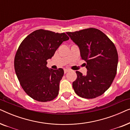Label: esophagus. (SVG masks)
Here are the masks:
<instances>
[{
  "label": "esophagus",
  "mask_w": 130,
  "mask_h": 130,
  "mask_svg": "<svg viewBox=\"0 0 130 130\" xmlns=\"http://www.w3.org/2000/svg\"><path fill=\"white\" fill-rule=\"evenodd\" d=\"M69 72V70H67V69H64V73H66Z\"/></svg>",
  "instance_id": "esophagus-1"
}]
</instances>
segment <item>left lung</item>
Listing matches in <instances>:
<instances>
[{
	"mask_svg": "<svg viewBox=\"0 0 130 130\" xmlns=\"http://www.w3.org/2000/svg\"><path fill=\"white\" fill-rule=\"evenodd\" d=\"M66 34L79 47L88 70L86 75L76 72L77 79L73 82L74 92L86 99L101 96L108 89L117 73L118 56L114 44L96 28Z\"/></svg>",
	"mask_w": 130,
	"mask_h": 130,
	"instance_id": "1",
	"label": "left lung"
}]
</instances>
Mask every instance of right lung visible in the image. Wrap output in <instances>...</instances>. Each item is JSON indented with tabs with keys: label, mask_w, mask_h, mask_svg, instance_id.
<instances>
[{
	"label": "right lung",
	"mask_w": 130,
	"mask_h": 130,
	"mask_svg": "<svg viewBox=\"0 0 130 130\" xmlns=\"http://www.w3.org/2000/svg\"><path fill=\"white\" fill-rule=\"evenodd\" d=\"M69 39L65 33L41 29L32 32L21 42L16 53L14 67L21 86L32 99L47 102L58 95L64 70L48 69L47 60Z\"/></svg>",
	"instance_id": "obj_1"
}]
</instances>
